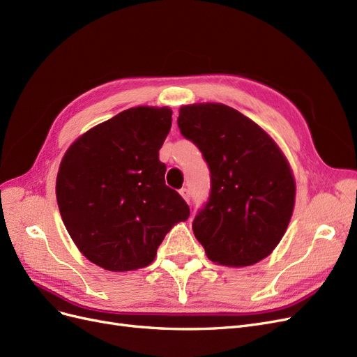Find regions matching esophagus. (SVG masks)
I'll use <instances>...</instances> for the list:
<instances>
[{"instance_id": "obj_1", "label": "esophagus", "mask_w": 357, "mask_h": 357, "mask_svg": "<svg viewBox=\"0 0 357 357\" xmlns=\"http://www.w3.org/2000/svg\"><path fill=\"white\" fill-rule=\"evenodd\" d=\"M179 194L182 195V199L185 200L187 203H190V199H191V194H190V190L188 188H181Z\"/></svg>"}]
</instances>
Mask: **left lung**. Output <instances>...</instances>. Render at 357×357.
Listing matches in <instances>:
<instances>
[{
  "label": "left lung",
  "mask_w": 357,
  "mask_h": 357,
  "mask_svg": "<svg viewBox=\"0 0 357 357\" xmlns=\"http://www.w3.org/2000/svg\"><path fill=\"white\" fill-rule=\"evenodd\" d=\"M178 126L210 170L207 203L192 220L207 257L241 268L269 256L287 231L296 199L291 169L278 145L225 104L183 105Z\"/></svg>",
  "instance_id": "left-lung-1"
}]
</instances>
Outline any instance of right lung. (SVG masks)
I'll use <instances>...</instances> for the list:
<instances>
[{"label":"right lung","instance_id":"1","mask_svg":"<svg viewBox=\"0 0 357 357\" xmlns=\"http://www.w3.org/2000/svg\"><path fill=\"white\" fill-rule=\"evenodd\" d=\"M170 126L169 107L139 105L89 129L66 151L56 183L60 215L97 266H149L172 227L188 219V204L166 185L158 160Z\"/></svg>","mask_w":357,"mask_h":357}]
</instances>
